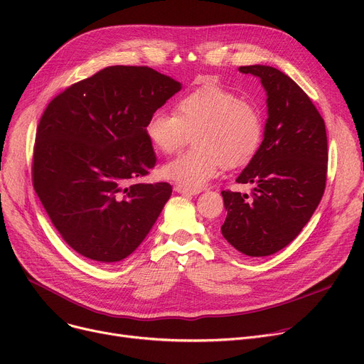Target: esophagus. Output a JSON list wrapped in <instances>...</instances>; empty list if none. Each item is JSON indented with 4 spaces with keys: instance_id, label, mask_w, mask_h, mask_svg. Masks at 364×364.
<instances>
[{
    "instance_id": "1",
    "label": "esophagus",
    "mask_w": 364,
    "mask_h": 364,
    "mask_svg": "<svg viewBox=\"0 0 364 364\" xmlns=\"http://www.w3.org/2000/svg\"><path fill=\"white\" fill-rule=\"evenodd\" d=\"M176 192L178 193H183V195H192V196H196L199 195L202 190L200 188H192V187H187V186H183V184H177L176 186Z\"/></svg>"
}]
</instances>
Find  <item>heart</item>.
<instances>
[{
	"instance_id": "obj_1",
	"label": "heart",
	"mask_w": 364,
	"mask_h": 364,
	"mask_svg": "<svg viewBox=\"0 0 364 364\" xmlns=\"http://www.w3.org/2000/svg\"><path fill=\"white\" fill-rule=\"evenodd\" d=\"M150 144L164 155L180 150L193 139V151L169 161L162 174L178 184L200 188L223 166L239 168L251 162L264 139V118L257 106L218 85H205L184 95L176 113L153 112L146 122Z\"/></svg>"
}]
</instances>
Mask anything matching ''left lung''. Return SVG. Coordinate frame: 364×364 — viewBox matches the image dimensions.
Here are the masks:
<instances>
[{
	"label": "left lung",
	"mask_w": 364,
	"mask_h": 364,
	"mask_svg": "<svg viewBox=\"0 0 364 364\" xmlns=\"http://www.w3.org/2000/svg\"><path fill=\"white\" fill-rule=\"evenodd\" d=\"M259 78L267 121L255 158L236 178L252 184V198L221 192L224 239L247 257H267L288 246L318 206L326 186L328 137L318 110L301 87L276 68L240 66Z\"/></svg>",
	"instance_id": "1"
}]
</instances>
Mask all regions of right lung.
Listing matches in <instances>:
<instances>
[{"label":"right lung","instance_id":"1","mask_svg":"<svg viewBox=\"0 0 364 364\" xmlns=\"http://www.w3.org/2000/svg\"><path fill=\"white\" fill-rule=\"evenodd\" d=\"M180 90L147 66H109L48 103L36 129L32 181L73 251L121 261L156 223L172 187L137 181L156 164L144 128Z\"/></svg>","mask_w":364,"mask_h":364}]
</instances>
